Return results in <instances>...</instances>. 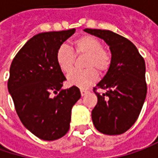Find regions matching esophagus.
I'll return each instance as SVG.
<instances>
[{"label": "esophagus", "instance_id": "obj_1", "mask_svg": "<svg viewBox=\"0 0 158 158\" xmlns=\"http://www.w3.org/2000/svg\"><path fill=\"white\" fill-rule=\"evenodd\" d=\"M80 93H81V95L84 96V95H86V94L89 93V90H88V89H84V88H82V89H80Z\"/></svg>", "mask_w": 158, "mask_h": 158}]
</instances>
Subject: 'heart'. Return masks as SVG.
Segmentation results:
<instances>
[{"mask_svg": "<svg viewBox=\"0 0 158 158\" xmlns=\"http://www.w3.org/2000/svg\"><path fill=\"white\" fill-rule=\"evenodd\" d=\"M76 56H86L84 59L85 70L73 71L68 76V83L72 86L84 88L90 86L98 78L100 72H106L111 64V56L102 48L99 39L92 35H83L73 41ZM56 61L59 69L64 73L72 70L75 56L72 49L66 45H61L56 54Z\"/></svg>", "mask_w": 158, "mask_h": 158, "instance_id": "obj_1", "label": "heart"}]
</instances>
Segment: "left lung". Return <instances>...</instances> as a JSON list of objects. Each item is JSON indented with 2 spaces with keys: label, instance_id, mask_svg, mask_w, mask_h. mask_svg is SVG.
<instances>
[{
  "label": "left lung",
  "instance_id": "obj_1",
  "mask_svg": "<svg viewBox=\"0 0 158 158\" xmlns=\"http://www.w3.org/2000/svg\"><path fill=\"white\" fill-rule=\"evenodd\" d=\"M84 31L102 39L111 52L106 75L94 87L98 99L92 110L94 126L102 134H124L137 120L147 95L145 61L136 47L118 33L88 28ZM97 88L106 93L101 95Z\"/></svg>",
  "mask_w": 158,
  "mask_h": 158
}]
</instances>
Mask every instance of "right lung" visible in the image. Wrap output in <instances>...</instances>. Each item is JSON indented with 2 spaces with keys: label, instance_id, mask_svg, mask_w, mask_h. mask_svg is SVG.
Returning a JSON list of instances; mask_svg holds the SVG:
<instances>
[{
  "label": "right lung",
  "instance_id": "obj_1",
  "mask_svg": "<svg viewBox=\"0 0 158 158\" xmlns=\"http://www.w3.org/2000/svg\"><path fill=\"white\" fill-rule=\"evenodd\" d=\"M75 31L36 34L11 63L8 89L16 111L24 127L44 141L67 134L72 107L81 96L77 86L62 89L66 78L56 61L58 48Z\"/></svg>",
  "mask_w": 158,
  "mask_h": 158
}]
</instances>
